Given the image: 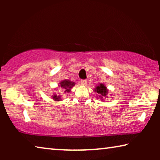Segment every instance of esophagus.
Masks as SVG:
<instances>
[{
	"label": "esophagus",
	"instance_id": "34e87169",
	"mask_svg": "<svg viewBox=\"0 0 160 160\" xmlns=\"http://www.w3.org/2000/svg\"><path fill=\"white\" fill-rule=\"evenodd\" d=\"M81 84L83 85V86H84V85L87 84V81L86 80H81Z\"/></svg>",
	"mask_w": 160,
	"mask_h": 160
}]
</instances>
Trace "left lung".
<instances>
[{"mask_svg": "<svg viewBox=\"0 0 160 160\" xmlns=\"http://www.w3.org/2000/svg\"><path fill=\"white\" fill-rule=\"evenodd\" d=\"M94 92L97 93V98H100L101 101L103 102L104 101V98H108V89H107V87L105 84H102V83H100L99 84L96 85L95 89H94Z\"/></svg>", "mask_w": 160, "mask_h": 160, "instance_id": "obj_1", "label": "left lung"}]
</instances>
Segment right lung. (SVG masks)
Returning <instances> with one entry per match:
<instances>
[{
    "label": "right lung",
    "mask_w": 160,
    "mask_h": 160,
    "mask_svg": "<svg viewBox=\"0 0 160 160\" xmlns=\"http://www.w3.org/2000/svg\"><path fill=\"white\" fill-rule=\"evenodd\" d=\"M75 86V82H72L71 80L68 79H65L60 81V83L58 84V87L62 88L64 90L65 93H69L71 92V89L73 88V87ZM52 98L55 101H61L62 100V97L61 95H58L57 94L54 93V95H52Z\"/></svg>",
    "instance_id": "1"
}]
</instances>
